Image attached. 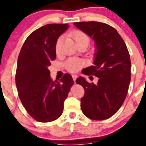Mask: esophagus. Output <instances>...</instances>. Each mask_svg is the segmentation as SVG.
I'll use <instances>...</instances> for the list:
<instances>
[{
  "label": "esophagus",
  "instance_id": "1",
  "mask_svg": "<svg viewBox=\"0 0 146 146\" xmlns=\"http://www.w3.org/2000/svg\"><path fill=\"white\" fill-rule=\"evenodd\" d=\"M72 77H73V80H74V82H75V81H76V78H77L78 76H76V75H72Z\"/></svg>",
  "mask_w": 146,
  "mask_h": 146
}]
</instances>
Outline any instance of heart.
I'll return each mask as SVG.
<instances>
[{"label": "heart", "instance_id": "1", "mask_svg": "<svg viewBox=\"0 0 146 146\" xmlns=\"http://www.w3.org/2000/svg\"><path fill=\"white\" fill-rule=\"evenodd\" d=\"M71 36L78 46L81 44H86L88 46L90 42L89 36L82 31H74L71 34ZM61 42V38H59L57 41L56 44V49L57 51H58ZM82 66H83V61L78 58H70L64 63V66L66 70H68L69 72H71V73H75V72L78 71Z\"/></svg>", "mask_w": 146, "mask_h": 146}]
</instances>
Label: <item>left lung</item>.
Masks as SVG:
<instances>
[{"mask_svg": "<svg viewBox=\"0 0 146 146\" xmlns=\"http://www.w3.org/2000/svg\"><path fill=\"white\" fill-rule=\"evenodd\" d=\"M74 25L92 37L98 50L93 66L82 71L98 77V84L82 77L76 81L85 90L80 104L82 113L92 120L109 119L121 107L127 95L131 67L129 51L118 32L109 25L94 21Z\"/></svg>", "mask_w": 146, "mask_h": 146, "instance_id": "1", "label": "left lung"}]
</instances>
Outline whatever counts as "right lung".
Listing matches in <instances>:
<instances>
[{"mask_svg": "<svg viewBox=\"0 0 146 146\" xmlns=\"http://www.w3.org/2000/svg\"><path fill=\"white\" fill-rule=\"evenodd\" d=\"M68 24H48L30 34L17 59L15 83L22 104L28 114L39 122H50L61 117L64 102L73 85L66 73L53 81L48 66L56 58L58 38Z\"/></svg>", "mask_w": 146, "mask_h": 146, "instance_id": "add662e5", "label": "right lung"}]
</instances>
